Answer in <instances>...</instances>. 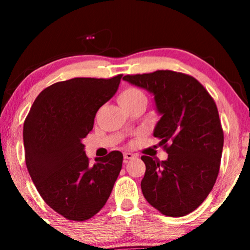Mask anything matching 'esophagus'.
Returning <instances> with one entry per match:
<instances>
[{
	"mask_svg": "<svg viewBox=\"0 0 250 250\" xmlns=\"http://www.w3.org/2000/svg\"><path fill=\"white\" fill-rule=\"evenodd\" d=\"M133 158H135L134 153H132V152H124V162L125 163L127 162V160L133 159Z\"/></svg>",
	"mask_w": 250,
	"mask_h": 250,
	"instance_id": "esophagus-1",
	"label": "esophagus"
}]
</instances>
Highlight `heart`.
Segmentation results:
<instances>
[{"instance_id": "obj_1", "label": "heart", "mask_w": 250, "mask_h": 250, "mask_svg": "<svg viewBox=\"0 0 250 250\" xmlns=\"http://www.w3.org/2000/svg\"><path fill=\"white\" fill-rule=\"evenodd\" d=\"M117 100H118V104L121 105H126V104H134V102H138V101H146V95L143 94V92L140 91L139 88L127 87L119 93Z\"/></svg>"}]
</instances>
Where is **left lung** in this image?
Masks as SVG:
<instances>
[{
    "label": "left lung",
    "mask_w": 250,
    "mask_h": 250,
    "mask_svg": "<svg viewBox=\"0 0 250 250\" xmlns=\"http://www.w3.org/2000/svg\"><path fill=\"white\" fill-rule=\"evenodd\" d=\"M123 80L153 95L162 116L153 136L166 160L142 156L146 201L166 216L180 217L201 205L216 182L224 135L213 98L196 78L172 70L126 75Z\"/></svg>",
    "instance_id": "obj_1"
}]
</instances>
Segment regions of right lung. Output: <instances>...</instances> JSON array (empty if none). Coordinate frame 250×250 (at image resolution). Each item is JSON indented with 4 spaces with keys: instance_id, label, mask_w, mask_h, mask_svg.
<instances>
[{
    "instance_id": "add662e5",
    "label": "right lung",
    "mask_w": 250,
    "mask_h": 250,
    "mask_svg": "<svg viewBox=\"0 0 250 250\" xmlns=\"http://www.w3.org/2000/svg\"><path fill=\"white\" fill-rule=\"evenodd\" d=\"M123 75L77 77L58 82L39 94L23 123L27 169L43 200L67 220L94 216L110 196L123 153L95 158L85 155V136L95 115L118 90Z\"/></svg>"
}]
</instances>
